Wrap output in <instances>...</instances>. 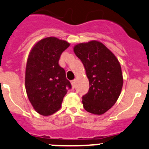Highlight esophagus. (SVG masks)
Listing matches in <instances>:
<instances>
[{
  "label": "esophagus",
  "mask_w": 149,
  "mask_h": 149,
  "mask_svg": "<svg viewBox=\"0 0 149 149\" xmlns=\"http://www.w3.org/2000/svg\"><path fill=\"white\" fill-rule=\"evenodd\" d=\"M71 84H72V88H74V87H75V81H74H74H71Z\"/></svg>",
  "instance_id": "obj_1"
}]
</instances>
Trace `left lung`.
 Instances as JSON below:
<instances>
[{
  "mask_svg": "<svg viewBox=\"0 0 149 149\" xmlns=\"http://www.w3.org/2000/svg\"><path fill=\"white\" fill-rule=\"evenodd\" d=\"M74 52L84 66L90 86L82 96L84 108L92 114H104L115 104L121 92L120 63L103 44L96 40L77 44Z\"/></svg>",
  "mask_w": 149,
  "mask_h": 149,
  "instance_id": "8db88e82",
  "label": "left lung"
}]
</instances>
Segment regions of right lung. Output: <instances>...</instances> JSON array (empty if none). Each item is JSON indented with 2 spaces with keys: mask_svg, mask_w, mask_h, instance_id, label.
<instances>
[{
  "mask_svg": "<svg viewBox=\"0 0 149 149\" xmlns=\"http://www.w3.org/2000/svg\"><path fill=\"white\" fill-rule=\"evenodd\" d=\"M65 40L54 37L38 41L31 49L25 69V90L35 111L51 115L61 108L72 84L59 65L62 53L69 47Z\"/></svg>",
  "mask_w": 149,
  "mask_h": 149,
  "instance_id": "1",
  "label": "right lung"
}]
</instances>
